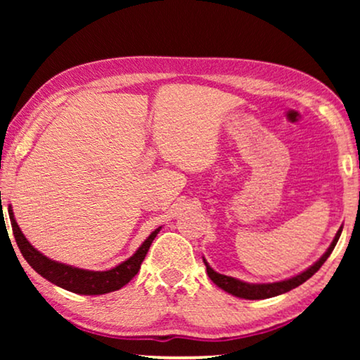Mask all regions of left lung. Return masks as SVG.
Segmentation results:
<instances>
[{
	"label": "left lung",
	"instance_id": "1",
	"mask_svg": "<svg viewBox=\"0 0 360 360\" xmlns=\"http://www.w3.org/2000/svg\"><path fill=\"white\" fill-rule=\"evenodd\" d=\"M341 233H342V226L338 229V233H336V236H334L333 243L329 244L326 252H324L321 257H319L313 265H309L307 270H303V272L293 275V277L285 278V280H278V282H267V283L244 282V280H239V278L229 277V275H223V274L216 272V270L211 267L208 262H206L205 257H203V262L206 265V272H208V277L213 280V283L218 285L221 290H224V292L234 295V297H238V298H244V300L272 298V297H277V295L287 293V292H290V290L300 287V285H302L303 282H307L309 277H313V275L319 270V267H321V265L326 262V259L329 257V255H331L333 249L336 248Z\"/></svg>",
	"mask_w": 360,
	"mask_h": 360
}]
</instances>
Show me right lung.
Returning a JSON list of instances; mask_svg holds the SVG:
<instances>
[{"instance_id":"right-lung-1","label":"right lung","mask_w":360,"mask_h":360,"mask_svg":"<svg viewBox=\"0 0 360 360\" xmlns=\"http://www.w3.org/2000/svg\"><path fill=\"white\" fill-rule=\"evenodd\" d=\"M9 221L13 226V234L16 239L18 248L21 250L22 257L27 260V264L36 270L39 275H42L44 278L49 282L57 285L68 292L78 293V295H103L116 292L124 287L126 283H129L134 275L139 272L142 260L146 259L147 250H149L152 240L155 239V236L159 234L162 226L152 231L144 243L139 245V249L131 255L129 259H126L124 262L117 264L116 267L110 270H86V269H78L73 265L57 262V260L49 259L47 255H44L41 250H37L34 245L26 239V236L22 234L21 228L16 223L14 218L13 206L9 205L8 208Z\"/></svg>"}]
</instances>
